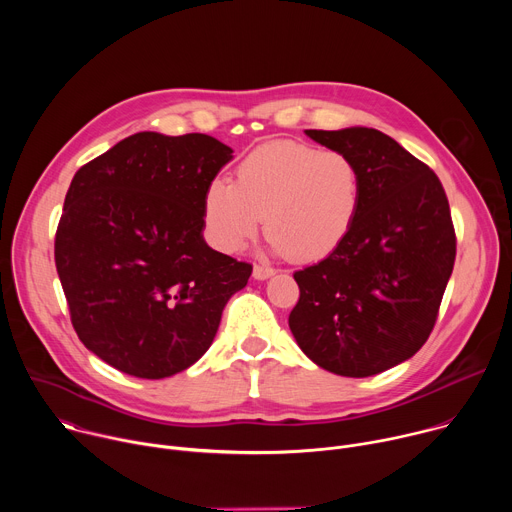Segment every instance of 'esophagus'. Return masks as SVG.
<instances>
[{"mask_svg":"<svg viewBox=\"0 0 512 512\" xmlns=\"http://www.w3.org/2000/svg\"><path fill=\"white\" fill-rule=\"evenodd\" d=\"M271 275H275V269H271V267H265V265H255V267H253V277H255L257 281L269 279Z\"/></svg>","mask_w":512,"mask_h":512,"instance_id":"1","label":"esophagus"}]
</instances>
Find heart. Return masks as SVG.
Wrapping results in <instances>:
<instances>
[{"instance_id": "obj_1", "label": "heart", "mask_w": 512, "mask_h": 512, "mask_svg": "<svg viewBox=\"0 0 512 512\" xmlns=\"http://www.w3.org/2000/svg\"><path fill=\"white\" fill-rule=\"evenodd\" d=\"M360 204L362 172L352 156L285 139L245 156L233 182L212 180L202 216L210 243L225 253L251 241L265 216L273 251L320 261L348 239Z\"/></svg>"}]
</instances>
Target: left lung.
I'll return each instance as SVG.
<instances>
[{
  "label": "left lung",
  "mask_w": 512,
  "mask_h": 512,
  "mask_svg": "<svg viewBox=\"0 0 512 512\" xmlns=\"http://www.w3.org/2000/svg\"><path fill=\"white\" fill-rule=\"evenodd\" d=\"M306 135L356 160L362 204L348 239L294 273L289 330L318 367L373 377L411 358L433 330L456 259L450 204L440 178L383 131Z\"/></svg>",
  "instance_id": "left-lung-1"
}]
</instances>
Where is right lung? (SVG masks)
Returning <instances> with one entry per match:
<instances>
[{
    "mask_svg": "<svg viewBox=\"0 0 512 512\" xmlns=\"http://www.w3.org/2000/svg\"><path fill=\"white\" fill-rule=\"evenodd\" d=\"M233 160L204 133L141 131L70 182L56 271L81 342L113 369L166 379L210 348L253 267L202 237L206 186Z\"/></svg>",
    "mask_w": 512,
    "mask_h": 512,
    "instance_id": "obj_1",
    "label": "right lung"
}]
</instances>
